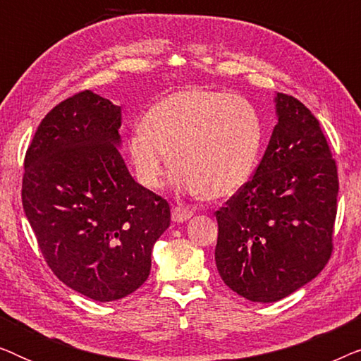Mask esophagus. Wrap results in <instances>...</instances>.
I'll return each mask as SVG.
<instances>
[{
    "label": "esophagus",
    "instance_id": "1",
    "mask_svg": "<svg viewBox=\"0 0 361 361\" xmlns=\"http://www.w3.org/2000/svg\"><path fill=\"white\" fill-rule=\"evenodd\" d=\"M194 212L189 209H184V207H174L172 209V221L176 224H182V221H187L189 219H192Z\"/></svg>",
    "mask_w": 361,
    "mask_h": 361
}]
</instances>
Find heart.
<instances>
[{"label": "heart", "instance_id": "b5f03b06", "mask_svg": "<svg viewBox=\"0 0 361 361\" xmlns=\"http://www.w3.org/2000/svg\"><path fill=\"white\" fill-rule=\"evenodd\" d=\"M263 145V121L253 103L224 92L190 88L154 103L130 140L137 179L157 189L171 167L176 185L224 199L243 189Z\"/></svg>", "mask_w": 361, "mask_h": 361}]
</instances>
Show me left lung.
Segmentation results:
<instances>
[{
    "label": "left lung",
    "instance_id": "obj_1",
    "mask_svg": "<svg viewBox=\"0 0 361 361\" xmlns=\"http://www.w3.org/2000/svg\"><path fill=\"white\" fill-rule=\"evenodd\" d=\"M276 123L253 179L215 212V263L231 290L276 302L310 283L332 253L338 177L320 125L278 93Z\"/></svg>",
    "mask_w": 361,
    "mask_h": 361
}]
</instances>
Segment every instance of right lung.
Masks as SVG:
<instances>
[{
  "mask_svg": "<svg viewBox=\"0 0 361 361\" xmlns=\"http://www.w3.org/2000/svg\"><path fill=\"white\" fill-rule=\"evenodd\" d=\"M121 106L90 90L52 108L24 159L23 207L49 268L98 302L145 284L169 204L133 179L118 147Z\"/></svg>",
  "mask_w": 361,
  "mask_h": 361,
  "instance_id": "add662e5",
  "label": "right lung"
}]
</instances>
